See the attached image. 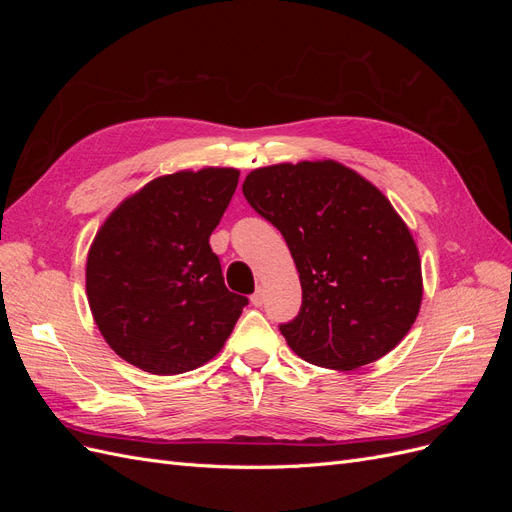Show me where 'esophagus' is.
Returning a JSON list of instances; mask_svg holds the SVG:
<instances>
[{
	"label": "esophagus",
	"mask_w": 512,
	"mask_h": 512,
	"mask_svg": "<svg viewBox=\"0 0 512 512\" xmlns=\"http://www.w3.org/2000/svg\"><path fill=\"white\" fill-rule=\"evenodd\" d=\"M262 303H265V292H262V288H258V290L252 294V305H254V307H262Z\"/></svg>",
	"instance_id": "1"
}]
</instances>
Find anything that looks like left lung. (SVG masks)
<instances>
[{
	"label": "left lung",
	"instance_id": "left-lung-1",
	"mask_svg": "<svg viewBox=\"0 0 512 512\" xmlns=\"http://www.w3.org/2000/svg\"><path fill=\"white\" fill-rule=\"evenodd\" d=\"M243 196L288 243L303 303L280 327L303 361L359 369L408 335L423 301L418 247L374 183L335 160L273 164Z\"/></svg>",
	"mask_w": 512,
	"mask_h": 512
}]
</instances>
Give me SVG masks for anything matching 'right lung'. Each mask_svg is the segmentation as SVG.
Instances as JSON below:
<instances>
[{"label":"right lung","mask_w":512,"mask_h":512,"mask_svg":"<svg viewBox=\"0 0 512 512\" xmlns=\"http://www.w3.org/2000/svg\"><path fill=\"white\" fill-rule=\"evenodd\" d=\"M237 168L179 170L108 215L89 247V309L123 361L156 376L218 354L247 305L224 284L209 237L237 190Z\"/></svg>","instance_id":"1"}]
</instances>
